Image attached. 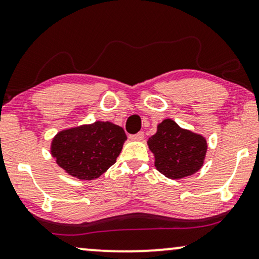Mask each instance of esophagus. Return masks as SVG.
Listing matches in <instances>:
<instances>
[{"label": "esophagus", "mask_w": 259, "mask_h": 259, "mask_svg": "<svg viewBox=\"0 0 259 259\" xmlns=\"http://www.w3.org/2000/svg\"><path fill=\"white\" fill-rule=\"evenodd\" d=\"M130 139L133 140V142H142L144 139V132L132 134V136H130Z\"/></svg>", "instance_id": "1"}]
</instances>
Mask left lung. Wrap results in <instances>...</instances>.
I'll list each match as a JSON object with an SVG mask.
<instances>
[{
  "mask_svg": "<svg viewBox=\"0 0 259 259\" xmlns=\"http://www.w3.org/2000/svg\"><path fill=\"white\" fill-rule=\"evenodd\" d=\"M147 145L154 156L156 169L171 180L197 172L203 165L208 147L203 136L182 128L171 119L158 123Z\"/></svg>",
  "mask_w": 259,
  "mask_h": 259,
  "instance_id": "1",
  "label": "left lung"
}]
</instances>
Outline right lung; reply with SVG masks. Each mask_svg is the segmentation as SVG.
Returning <instances> with one entry per match:
<instances>
[{
    "instance_id": "right-lung-1",
    "label": "right lung",
    "mask_w": 259,
    "mask_h": 259,
    "mask_svg": "<svg viewBox=\"0 0 259 259\" xmlns=\"http://www.w3.org/2000/svg\"><path fill=\"white\" fill-rule=\"evenodd\" d=\"M126 139L122 127L95 121L57 133L51 143V154L70 176L92 181L116 162Z\"/></svg>"
}]
</instances>
